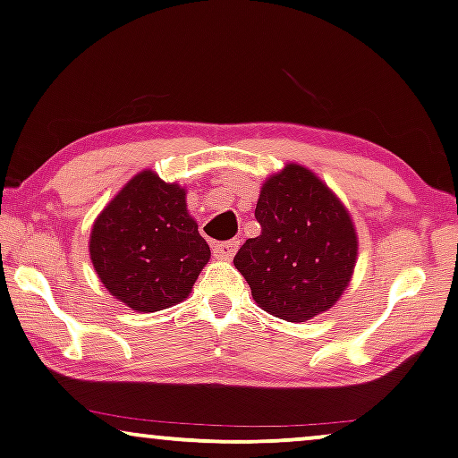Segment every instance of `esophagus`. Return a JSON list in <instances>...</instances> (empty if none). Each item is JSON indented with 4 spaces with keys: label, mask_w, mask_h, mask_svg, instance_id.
<instances>
[{
    "label": "esophagus",
    "mask_w": 458,
    "mask_h": 458,
    "mask_svg": "<svg viewBox=\"0 0 458 458\" xmlns=\"http://www.w3.org/2000/svg\"><path fill=\"white\" fill-rule=\"evenodd\" d=\"M236 249H239V241L217 242V245H213V256H216L217 259H233Z\"/></svg>",
    "instance_id": "obj_1"
}]
</instances>
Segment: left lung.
<instances>
[{"label":"left lung","instance_id":"1","mask_svg":"<svg viewBox=\"0 0 458 458\" xmlns=\"http://www.w3.org/2000/svg\"><path fill=\"white\" fill-rule=\"evenodd\" d=\"M262 233L234 256L259 309L302 323L343 298L355 272L359 239L344 202L298 162L264 179L256 205Z\"/></svg>","mask_w":458,"mask_h":458}]
</instances>
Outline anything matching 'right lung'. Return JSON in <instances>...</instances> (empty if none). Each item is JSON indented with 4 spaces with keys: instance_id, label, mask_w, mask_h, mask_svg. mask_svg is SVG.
Wrapping results in <instances>:
<instances>
[{
    "instance_id": "add662e5",
    "label": "right lung",
    "mask_w": 458,
    "mask_h": 458,
    "mask_svg": "<svg viewBox=\"0 0 458 458\" xmlns=\"http://www.w3.org/2000/svg\"><path fill=\"white\" fill-rule=\"evenodd\" d=\"M188 190L146 169L103 207L90 230L97 276L115 300L137 312L183 302L211 249L188 213Z\"/></svg>"
}]
</instances>
